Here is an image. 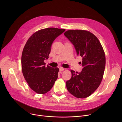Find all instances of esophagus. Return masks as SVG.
Listing matches in <instances>:
<instances>
[{
    "instance_id": "esophagus-1",
    "label": "esophagus",
    "mask_w": 122,
    "mask_h": 122,
    "mask_svg": "<svg viewBox=\"0 0 122 122\" xmlns=\"http://www.w3.org/2000/svg\"><path fill=\"white\" fill-rule=\"evenodd\" d=\"M64 69H65V68H63V67H60L59 68L60 71H64Z\"/></svg>"
}]
</instances>
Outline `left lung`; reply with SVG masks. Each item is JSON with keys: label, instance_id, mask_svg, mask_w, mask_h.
Here are the masks:
<instances>
[{"label": "left lung", "instance_id": "left-lung-1", "mask_svg": "<svg viewBox=\"0 0 122 122\" xmlns=\"http://www.w3.org/2000/svg\"><path fill=\"white\" fill-rule=\"evenodd\" d=\"M65 36L73 44L77 55L82 58L80 73L71 70V79L66 82L68 91L77 98L92 95L102 80L106 64L103 48L94 34L84 30H69Z\"/></svg>", "mask_w": 122, "mask_h": 122}]
</instances>
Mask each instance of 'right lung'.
<instances>
[{"label":"right lung","mask_w":122,"mask_h":122,"mask_svg":"<svg viewBox=\"0 0 122 122\" xmlns=\"http://www.w3.org/2000/svg\"><path fill=\"white\" fill-rule=\"evenodd\" d=\"M66 30L49 27L33 33L23 50L21 64L24 77L30 88L39 94L49 92L58 78V67L45 66L51 45Z\"/></svg>","instance_id":"1"}]
</instances>
